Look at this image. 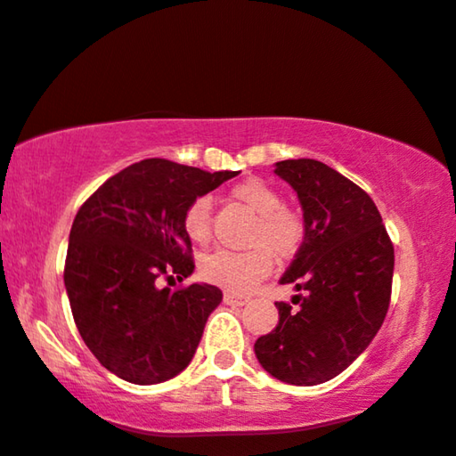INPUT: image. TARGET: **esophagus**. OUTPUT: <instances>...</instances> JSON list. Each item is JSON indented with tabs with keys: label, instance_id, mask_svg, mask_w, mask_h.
Instances as JSON below:
<instances>
[{
	"label": "esophagus",
	"instance_id": "obj_1",
	"mask_svg": "<svg viewBox=\"0 0 456 456\" xmlns=\"http://www.w3.org/2000/svg\"><path fill=\"white\" fill-rule=\"evenodd\" d=\"M224 305H232V306H244L250 302V296H244V294H232V291H227L224 294Z\"/></svg>",
	"mask_w": 456,
	"mask_h": 456
}]
</instances>
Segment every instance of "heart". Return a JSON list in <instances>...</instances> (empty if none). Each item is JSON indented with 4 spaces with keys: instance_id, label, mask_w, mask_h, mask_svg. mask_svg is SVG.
<instances>
[{
    "instance_id": "b5f03b06",
    "label": "heart",
    "mask_w": 456,
    "mask_h": 456,
    "mask_svg": "<svg viewBox=\"0 0 456 456\" xmlns=\"http://www.w3.org/2000/svg\"><path fill=\"white\" fill-rule=\"evenodd\" d=\"M232 196L256 212L244 252L216 250L202 258L200 275L208 283L229 291H248L254 283L271 273L273 256L279 260L294 258L305 241V223L285 208L275 187L263 179H246L232 187ZM210 200L193 198L183 212V232L196 246H206L210 240Z\"/></svg>"
}]
</instances>
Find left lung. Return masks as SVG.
Returning a JSON list of instances; mask_svg holds the SVG:
<instances>
[{"mask_svg": "<svg viewBox=\"0 0 456 456\" xmlns=\"http://www.w3.org/2000/svg\"><path fill=\"white\" fill-rule=\"evenodd\" d=\"M298 193L305 241L281 283L300 291L275 302L279 323L254 344L273 378L317 386L344 371L371 344L392 296L394 246L365 190L311 158L277 162Z\"/></svg>", "mask_w": 456, "mask_h": 456, "instance_id": "obj_1", "label": "left lung"}]
</instances>
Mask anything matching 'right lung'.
<instances>
[{"instance_id":"obj_1","label":"right lung","mask_w":456,"mask_h":456,"mask_svg":"<svg viewBox=\"0 0 456 456\" xmlns=\"http://www.w3.org/2000/svg\"><path fill=\"white\" fill-rule=\"evenodd\" d=\"M238 173L150 158L114 175L78 208L64 263L66 294L83 342L120 379L160 384L196 354L223 291L158 281L191 275L187 204Z\"/></svg>"}]
</instances>
